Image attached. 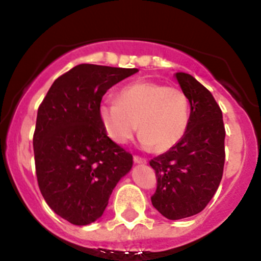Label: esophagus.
Returning <instances> with one entry per match:
<instances>
[{
  "label": "esophagus",
  "mask_w": 261,
  "mask_h": 261,
  "mask_svg": "<svg viewBox=\"0 0 261 261\" xmlns=\"http://www.w3.org/2000/svg\"><path fill=\"white\" fill-rule=\"evenodd\" d=\"M133 161H135V163H141V165H145V163L147 162L146 159L142 158V156H140V155L133 156Z\"/></svg>",
  "instance_id": "34e87169"
}]
</instances>
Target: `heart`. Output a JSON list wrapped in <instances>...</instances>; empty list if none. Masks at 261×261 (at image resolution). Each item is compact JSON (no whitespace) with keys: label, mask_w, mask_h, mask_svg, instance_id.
<instances>
[{"label":"heart","mask_w":261,"mask_h":261,"mask_svg":"<svg viewBox=\"0 0 261 261\" xmlns=\"http://www.w3.org/2000/svg\"><path fill=\"white\" fill-rule=\"evenodd\" d=\"M99 117L108 137L125 144L135 135L145 146L163 153L186 135L190 124V99L180 87L140 81L121 89L116 102L103 103Z\"/></svg>","instance_id":"heart-1"}]
</instances>
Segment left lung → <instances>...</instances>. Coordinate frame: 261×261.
<instances>
[{"instance_id": "left-lung-1", "label": "left lung", "mask_w": 261, "mask_h": 261, "mask_svg": "<svg viewBox=\"0 0 261 261\" xmlns=\"http://www.w3.org/2000/svg\"><path fill=\"white\" fill-rule=\"evenodd\" d=\"M176 80L190 99V124L172 149L150 161L156 176L151 204L168 220L200 213L221 183L225 165L222 111L205 86L191 74Z\"/></svg>"}]
</instances>
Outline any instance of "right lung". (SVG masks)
<instances>
[{
	"instance_id": "obj_1",
	"label": "right lung",
	"mask_w": 261,
	"mask_h": 261,
	"mask_svg": "<svg viewBox=\"0 0 261 261\" xmlns=\"http://www.w3.org/2000/svg\"><path fill=\"white\" fill-rule=\"evenodd\" d=\"M137 71L81 64L60 75L39 106L32 140L39 188L73 225L98 220L132 168V154L108 137L99 108L108 89Z\"/></svg>"
}]
</instances>
